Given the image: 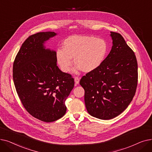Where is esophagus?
<instances>
[{
	"instance_id": "1",
	"label": "esophagus",
	"mask_w": 152,
	"mask_h": 152,
	"mask_svg": "<svg viewBox=\"0 0 152 152\" xmlns=\"http://www.w3.org/2000/svg\"><path fill=\"white\" fill-rule=\"evenodd\" d=\"M74 80H75V84H78L79 82H80V78H79L78 77H75L74 78Z\"/></svg>"
}]
</instances>
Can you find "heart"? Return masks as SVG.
<instances>
[{
    "label": "heart",
    "instance_id": "1",
    "mask_svg": "<svg viewBox=\"0 0 152 152\" xmlns=\"http://www.w3.org/2000/svg\"><path fill=\"white\" fill-rule=\"evenodd\" d=\"M62 48L57 49L56 60L65 73L71 69L72 59L82 72L94 71L103 64L108 50L105 40L90 36H72L64 40Z\"/></svg>",
    "mask_w": 152,
    "mask_h": 152
}]
</instances>
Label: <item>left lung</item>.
Instances as JSON below:
<instances>
[{
	"label": "left lung",
	"mask_w": 152,
	"mask_h": 152,
	"mask_svg": "<svg viewBox=\"0 0 152 152\" xmlns=\"http://www.w3.org/2000/svg\"><path fill=\"white\" fill-rule=\"evenodd\" d=\"M113 46L97 69L83 76L85 103L92 116L108 120L118 116L131 103L138 81L135 55L121 34L111 32Z\"/></svg>",
	"instance_id": "left-lung-1"
}]
</instances>
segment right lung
<instances>
[{
  "mask_svg": "<svg viewBox=\"0 0 152 152\" xmlns=\"http://www.w3.org/2000/svg\"><path fill=\"white\" fill-rule=\"evenodd\" d=\"M56 34L48 31L30 36L13 66V82L21 103L32 116L46 122L64 116L65 102L74 86L72 75L57 67L56 52L44 45Z\"/></svg>",
  "mask_w": 152,
  "mask_h": 152,
  "instance_id": "1",
  "label": "right lung"
}]
</instances>
